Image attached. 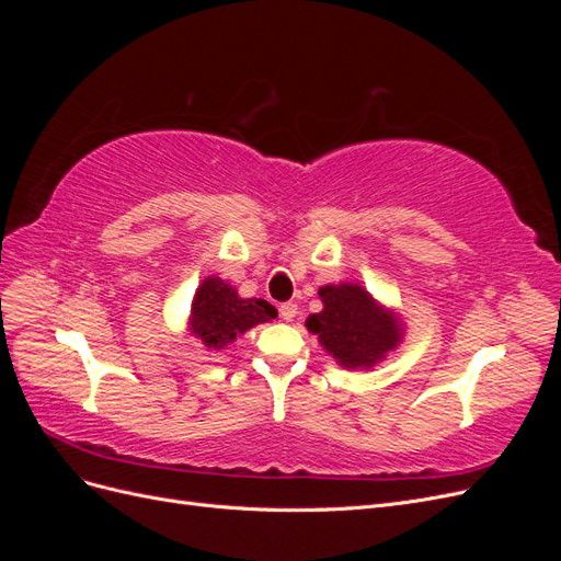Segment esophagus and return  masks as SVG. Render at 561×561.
Wrapping results in <instances>:
<instances>
[{"label":"esophagus","instance_id":"1","mask_svg":"<svg viewBox=\"0 0 561 561\" xmlns=\"http://www.w3.org/2000/svg\"><path fill=\"white\" fill-rule=\"evenodd\" d=\"M280 318L283 320H293L295 316H297V304H293V301H287V304H280Z\"/></svg>","mask_w":561,"mask_h":561}]
</instances>
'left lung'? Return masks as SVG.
<instances>
[{
	"mask_svg": "<svg viewBox=\"0 0 561 561\" xmlns=\"http://www.w3.org/2000/svg\"><path fill=\"white\" fill-rule=\"evenodd\" d=\"M322 311L307 318L320 346L348 369L375 367L402 339V322L358 283L325 285L318 290Z\"/></svg>",
	"mask_w": 561,
	"mask_h": 561,
	"instance_id": "8db88e82",
	"label": "left lung"
}]
</instances>
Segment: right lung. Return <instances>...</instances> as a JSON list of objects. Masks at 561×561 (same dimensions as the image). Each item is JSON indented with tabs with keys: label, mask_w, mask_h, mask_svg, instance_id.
I'll return each instance as SVG.
<instances>
[{
	"label": "right lung",
	"mask_w": 561,
	"mask_h": 561,
	"mask_svg": "<svg viewBox=\"0 0 561 561\" xmlns=\"http://www.w3.org/2000/svg\"><path fill=\"white\" fill-rule=\"evenodd\" d=\"M278 311L264 299H243L236 287L217 276H208L196 287L190 313V332L203 346L222 351L236 336L250 328L268 322Z\"/></svg>",
	"instance_id": "1"
}]
</instances>
